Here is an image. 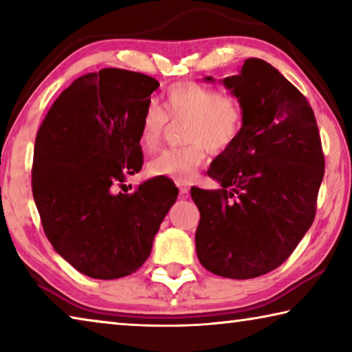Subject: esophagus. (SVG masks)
Returning a JSON list of instances; mask_svg holds the SVG:
<instances>
[{
	"instance_id": "esophagus-1",
	"label": "esophagus",
	"mask_w": 352,
	"mask_h": 352,
	"mask_svg": "<svg viewBox=\"0 0 352 352\" xmlns=\"http://www.w3.org/2000/svg\"><path fill=\"white\" fill-rule=\"evenodd\" d=\"M177 186H178V189H180V194H188V190H189L188 183H180V182H178Z\"/></svg>"
}]
</instances>
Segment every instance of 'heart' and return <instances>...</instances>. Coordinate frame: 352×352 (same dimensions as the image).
Instances as JSON below:
<instances>
[{
    "label": "heart",
    "instance_id": "obj_1",
    "mask_svg": "<svg viewBox=\"0 0 352 352\" xmlns=\"http://www.w3.org/2000/svg\"><path fill=\"white\" fill-rule=\"evenodd\" d=\"M168 119L184 121L183 140L186 144L168 148L147 166L148 174L186 183L205 163L206 147L219 153L239 138L243 126L242 107L234 96L197 82H177L164 93L163 110L147 107L141 119L140 142L152 152L163 140Z\"/></svg>",
    "mask_w": 352,
    "mask_h": 352
}]
</instances>
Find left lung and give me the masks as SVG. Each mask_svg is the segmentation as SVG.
I'll list each match as a JSON object with an SVG mask.
<instances>
[{
  "instance_id": "8db88e82",
  "label": "left lung",
  "mask_w": 352,
  "mask_h": 352,
  "mask_svg": "<svg viewBox=\"0 0 352 352\" xmlns=\"http://www.w3.org/2000/svg\"><path fill=\"white\" fill-rule=\"evenodd\" d=\"M220 82L239 100L243 126L208 170L220 189H190L195 252L211 273L250 279L281 265L311 228L324 157L307 99L270 63L247 58Z\"/></svg>"
}]
</instances>
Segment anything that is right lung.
<instances>
[{
  "mask_svg": "<svg viewBox=\"0 0 352 352\" xmlns=\"http://www.w3.org/2000/svg\"><path fill=\"white\" fill-rule=\"evenodd\" d=\"M158 87L151 76L118 68L77 77L35 138L32 194L45 234L90 278L138 270L177 200L178 189L164 177L142 182L133 194L115 192L142 168L141 119Z\"/></svg>",
  "mask_w": 352,
  "mask_h": 352,
  "instance_id": "add662e5",
  "label": "right lung"
}]
</instances>
